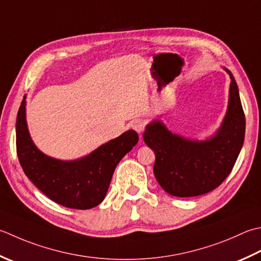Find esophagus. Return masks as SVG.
Wrapping results in <instances>:
<instances>
[{"label":"esophagus","mask_w":261,"mask_h":261,"mask_svg":"<svg viewBox=\"0 0 261 261\" xmlns=\"http://www.w3.org/2000/svg\"><path fill=\"white\" fill-rule=\"evenodd\" d=\"M132 127H134L138 134H142L145 130V122L142 120H135L132 122Z\"/></svg>","instance_id":"34e87169"}]
</instances>
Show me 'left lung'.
Segmentation results:
<instances>
[{
	"mask_svg": "<svg viewBox=\"0 0 261 261\" xmlns=\"http://www.w3.org/2000/svg\"><path fill=\"white\" fill-rule=\"evenodd\" d=\"M228 109L221 129L206 141H193L173 135L160 121L147 125L146 145L155 151L154 174L172 196L196 197L214 190L228 176L241 151L246 116L232 72Z\"/></svg>",
	"mask_w": 261,
	"mask_h": 261,
	"instance_id": "left-lung-1",
	"label": "left lung"
}]
</instances>
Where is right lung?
<instances>
[{"label": "right lung", "instance_id": "obj_1", "mask_svg": "<svg viewBox=\"0 0 261 261\" xmlns=\"http://www.w3.org/2000/svg\"><path fill=\"white\" fill-rule=\"evenodd\" d=\"M25 97L17 115V154L24 174L46 197L64 207L90 209L104 200L116 165L137 145L134 130L124 132L78 161L44 155L34 145L25 122Z\"/></svg>", "mask_w": 261, "mask_h": 261}]
</instances>
